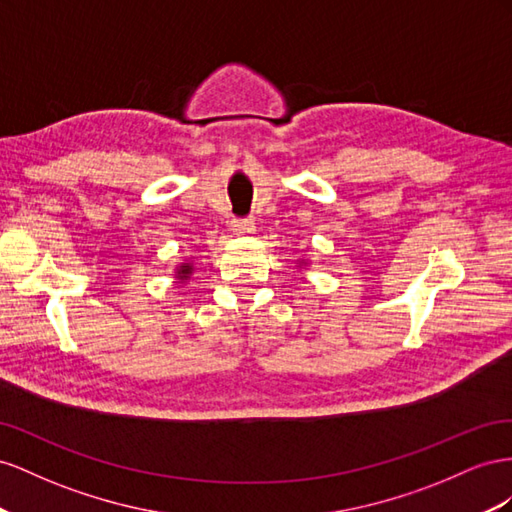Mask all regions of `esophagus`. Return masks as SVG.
I'll use <instances>...</instances> for the list:
<instances>
[{
  "instance_id": "1",
  "label": "esophagus",
  "mask_w": 512,
  "mask_h": 512,
  "mask_svg": "<svg viewBox=\"0 0 512 512\" xmlns=\"http://www.w3.org/2000/svg\"><path fill=\"white\" fill-rule=\"evenodd\" d=\"M253 227V218H231V229L233 233H238V236H246V233L253 231Z\"/></svg>"
}]
</instances>
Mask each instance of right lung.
Here are the masks:
<instances>
[{
  "mask_svg": "<svg viewBox=\"0 0 512 512\" xmlns=\"http://www.w3.org/2000/svg\"><path fill=\"white\" fill-rule=\"evenodd\" d=\"M188 270H191V268H188V266H184V270H182V276H180V279H186V274H188Z\"/></svg>",
  "mask_w": 512,
  "mask_h": 512,
  "instance_id": "obj_1",
  "label": "right lung"
}]
</instances>
